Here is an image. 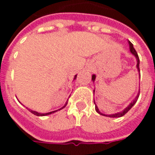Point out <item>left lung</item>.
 Segmentation results:
<instances>
[{
  "mask_svg": "<svg viewBox=\"0 0 155 155\" xmlns=\"http://www.w3.org/2000/svg\"><path fill=\"white\" fill-rule=\"evenodd\" d=\"M128 43H129V46H130V52H131V53L135 56V58H136V61H137L136 67H137V70H138V72H139V74H140V59H139V56H138V54H137L136 51H135V50H134V48L133 44H132L130 41H128ZM95 78H96L95 74H93V75H92V81H93V82H94V81H95ZM139 96H140V90H139V93H138V94L136 95V97L134 98L133 101H131V103H130V104H129V105H128V106H127L124 110H122L121 112H118V113H115V114H103V113H101V111H100V110H99L98 106L96 105V104H95V102H94V104H95V110H96L97 113H99V114H101V115H104V116L110 117V118H119V117H121V116H123V115H124L128 111L130 110L131 108L133 107L134 105V104H135V103L137 102V101H138V98H139Z\"/></svg>",
  "mask_w": 155,
  "mask_h": 155,
  "instance_id": "left-lung-1",
  "label": "left lung"
}]
</instances>
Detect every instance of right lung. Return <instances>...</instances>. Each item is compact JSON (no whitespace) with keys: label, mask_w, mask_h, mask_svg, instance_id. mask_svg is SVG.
I'll list each match as a JSON object with an SVG mask.
<instances>
[{"label":"right lung","mask_w":155,"mask_h":155,"mask_svg":"<svg viewBox=\"0 0 155 155\" xmlns=\"http://www.w3.org/2000/svg\"><path fill=\"white\" fill-rule=\"evenodd\" d=\"M76 76H77V74H75V75H74V80H75V79H76ZM67 102H68V101H66V103L64 104V106H63V107H62V108H61V109H59V110H57L51 111V112H48V113H38V112H36V111L32 110H31V109H28V108H27V109H28L30 112H31L32 114H35V115H37V116H45V115H49V114H53V113H55L56 111L61 110H62L63 108H64V107H65V106H66V104H67Z\"/></svg>","instance_id":"right-lung-1"}]
</instances>
